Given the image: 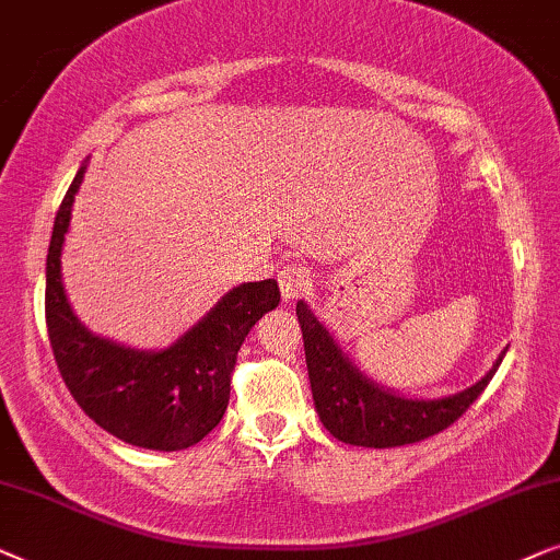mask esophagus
Instances as JSON below:
<instances>
[{"mask_svg": "<svg viewBox=\"0 0 560 560\" xmlns=\"http://www.w3.org/2000/svg\"><path fill=\"white\" fill-rule=\"evenodd\" d=\"M310 287V273L304 271L302 266H284L279 271V289H281V300L284 302H294L296 296L307 292Z\"/></svg>", "mask_w": 560, "mask_h": 560, "instance_id": "1", "label": "esophagus"}]
</instances>
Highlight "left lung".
<instances>
[{
  "label": "left lung",
  "mask_w": 560,
  "mask_h": 560,
  "mask_svg": "<svg viewBox=\"0 0 560 560\" xmlns=\"http://www.w3.org/2000/svg\"><path fill=\"white\" fill-rule=\"evenodd\" d=\"M296 317L319 422L332 438L363 448H397L438 435L487 389L506 353L502 350L489 374L464 392L441 399H412L371 382L302 300L296 302Z\"/></svg>",
  "instance_id": "obj_1"
}]
</instances>
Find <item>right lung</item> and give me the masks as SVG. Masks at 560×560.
<instances>
[{
  "instance_id": "right-lung-1",
  "label": "right lung",
  "mask_w": 560,
  "mask_h": 560,
  "mask_svg": "<svg viewBox=\"0 0 560 560\" xmlns=\"http://www.w3.org/2000/svg\"><path fill=\"white\" fill-rule=\"evenodd\" d=\"M84 174L86 161L58 207L46 260V323L58 371L77 405L109 435L148 451H184L225 415L237 350L250 327L279 307V284L264 279L233 287L161 350L94 335L73 315L61 281V250Z\"/></svg>"
}]
</instances>
